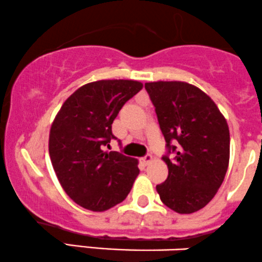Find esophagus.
Here are the masks:
<instances>
[{"label": "esophagus", "instance_id": "obj_1", "mask_svg": "<svg viewBox=\"0 0 262 262\" xmlns=\"http://www.w3.org/2000/svg\"><path fill=\"white\" fill-rule=\"evenodd\" d=\"M152 161H153V157L150 155H147V156H144L143 158H141V162H142L144 165H148L149 163H152Z\"/></svg>", "mask_w": 262, "mask_h": 262}]
</instances>
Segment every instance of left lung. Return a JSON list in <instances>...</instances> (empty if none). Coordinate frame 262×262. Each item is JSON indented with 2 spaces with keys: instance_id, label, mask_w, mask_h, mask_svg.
Returning a JSON list of instances; mask_svg holds the SVG:
<instances>
[{
  "instance_id": "left-lung-1",
  "label": "left lung",
  "mask_w": 262,
  "mask_h": 262,
  "mask_svg": "<svg viewBox=\"0 0 262 262\" xmlns=\"http://www.w3.org/2000/svg\"><path fill=\"white\" fill-rule=\"evenodd\" d=\"M168 147V178L157 185L162 202L178 213L204 208L222 185L229 164V128L216 103L186 82L144 84ZM174 143L173 146L171 142Z\"/></svg>"
}]
</instances>
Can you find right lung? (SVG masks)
Listing matches in <instances>:
<instances>
[{
    "instance_id": "1",
    "label": "right lung",
    "mask_w": 262,
    "mask_h": 262,
    "mask_svg": "<svg viewBox=\"0 0 262 262\" xmlns=\"http://www.w3.org/2000/svg\"><path fill=\"white\" fill-rule=\"evenodd\" d=\"M142 88L131 79L87 83L67 98L52 121V167L64 192L85 210L103 212L124 201L140 173L137 159L104 152L103 146L115 138L112 124L120 109Z\"/></svg>"
}]
</instances>
